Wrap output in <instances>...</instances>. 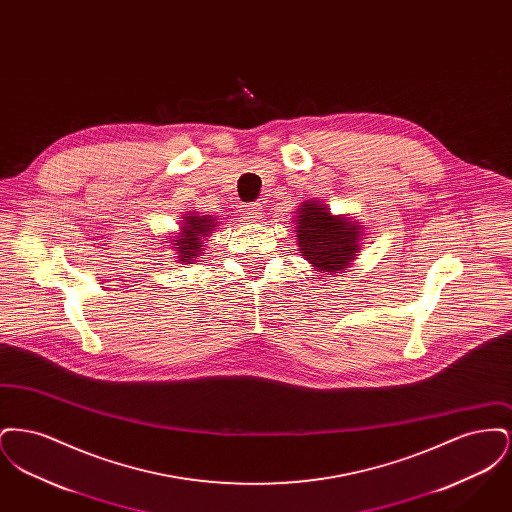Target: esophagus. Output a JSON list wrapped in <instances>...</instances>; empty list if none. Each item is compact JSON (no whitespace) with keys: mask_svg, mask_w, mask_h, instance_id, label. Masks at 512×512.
<instances>
[{"mask_svg":"<svg viewBox=\"0 0 512 512\" xmlns=\"http://www.w3.org/2000/svg\"><path fill=\"white\" fill-rule=\"evenodd\" d=\"M244 215L247 219H259V217L263 215L261 203H249V205H245Z\"/></svg>","mask_w":512,"mask_h":512,"instance_id":"esophagus-1","label":"esophagus"}]
</instances>
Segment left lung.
Here are the masks:
<instances>
[{"mask_svg": "<svg viewBox=\"0 0 512 512\" xmlns=\"http://www.w3.org/2000/svg\"><path fill=\"white\" fill-rule=\"evenodd\" d=\"M295 232L303 257L324 272L336 274V270L349 267L359 253V226L332 217L326 207L313 201L303 203Z\"/></svg>", "mask_w": 512, "mask_h": 512, "instance_id": "left-lung-1", "label": "left lung"}]
</instances>
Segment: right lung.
<instances>
[{
    "label": "right lung",
    "instance_id": "add662e5",
    "mask_svg": "<svg viewBox=\"0 0 512 512\" xmlns=\"http://www.w3.org/2000/svg\"><path fill=\"white\" fill-rule=\"evenodd\" d=\"M186 226H184V238L182 240H176L180 247H176L178 249V253H180V261H184V263H190L192 265V261H195V257L199 255V251L203 249V236H207L209 234V230H211V226H213V219H209V217H186Z\"/></svg>",
    "mask_w": 512,
    "mask_h": 512
}]
</instances>
